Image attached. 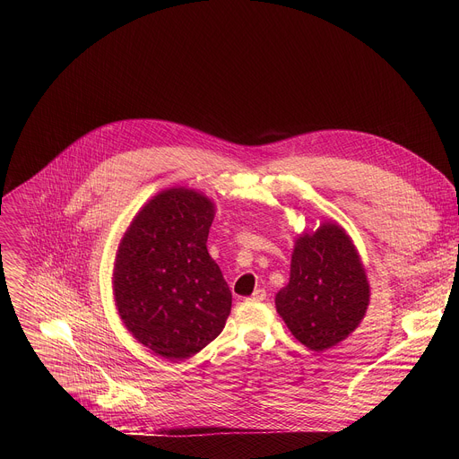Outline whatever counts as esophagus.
I'll return each instance as SVG.
<instances>
[{"instance_id": "34e87169", "label": "esophagus", "mask_w": 459, "mask_h": 459, "mask_svg": "<svg viewBox=\"0 0 459 459\" xmlns=\"http://www.w3.org/2000/svg\"><path fill=\"white\" fill-rule=\"evenodd\" d=\"M266 299V290H262V288H258V290H255L249 298V301H264Z\"/></svg>"}]
</instances>
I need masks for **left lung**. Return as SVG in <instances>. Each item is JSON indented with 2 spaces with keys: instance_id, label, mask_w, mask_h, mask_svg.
Here are the masks:
<instances>
[{
  "instance_id": "left-lung-1",
  "label": "left lung",
  "mask_w": 459,
  "mask_h": 459,
  "mask_svg": "<svg viewBox=\"0 0 459 459\" xmlns=\"http://www.w3.org/2000/svg\"><path fill=\"white\" fill-rule=\"evenodd\" d=\"M370 282L350 234L333 220L296 238L290 279L277 292L279 316L312 351L346 341L363 322Z\"/></svg>"
}]
</instances>
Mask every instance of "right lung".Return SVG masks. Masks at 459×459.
Returning <instances> with one entry per match:
<instances>
[{
  "label": "right lung",
  "instance_id": "obj_1",
  "mask_svg": "<svg viewBox=\"0 0 459 459\" xmlns=\"http://www.w3.org/2000/svg\"><path fill=\"white\" fill-rule=\"evenodd\" d=\"M215 204L191 187H167L134 215L113 264V298L134 339L182 360L225 327L232 294L206 249Z\"/></svg>",
  "mask_w": 459,
  "mask_h": 459
}]
</instances>
